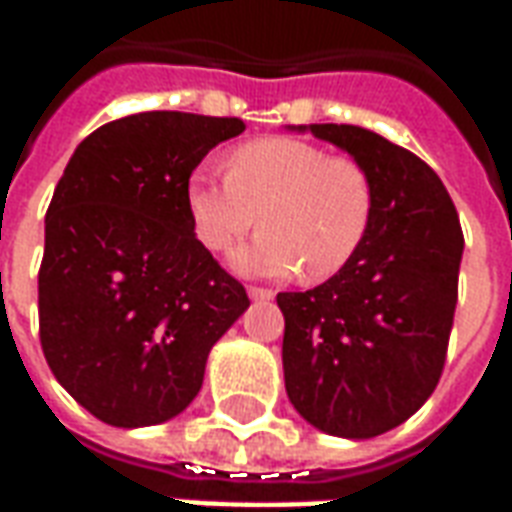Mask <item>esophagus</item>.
I'll use <instances>...</instances> for the list:
<instances>
[{"mask_svg": "<svg viewBox=\"0 0 512 512\" xmlns=\"http://www.w3.org/2000/svg\"><path fill=\"white\" fill-rule=\"evenodd\" d=\"M246 293H249V299H255V301H268V299H274V290H268V288H255V285H249V288H246Z\"/></svg>", "mask_w": 512, "mask_h": 512, "instance_id": "34e87169", "label": "esophagus"}]
</instances>
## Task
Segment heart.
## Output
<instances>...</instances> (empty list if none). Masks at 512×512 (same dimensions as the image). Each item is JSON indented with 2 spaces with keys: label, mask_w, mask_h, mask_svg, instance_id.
I'll use <instances>...</instances> for the list:
<instances>
[{
  "label": "heart",
  "mask_w": 512,
  "mask_h": 512,
  "mask_svg": "<svg viewBox=\"0 0 512 512\" xmlns=\"http://www.w3.org/2000/svg\"><path fill=\"white\" fill-rule=\"evenodd\" d=\"M191 230L222 252L257 222L266 230L233 263L246 274L307 282L340 274L365 244L376 211L373 180L354 156L296 136H263L227 156V178L194 172L186 186Z\"/></svg>",
  "instance_id": "obj_1"
}]
</instances>
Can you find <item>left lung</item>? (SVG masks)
Returning <instances> with one entry per match:
<instances>
[{
  "label": "left lung",
  "mask_w": 512,
  "mask_h": 512,
  "mask_svg": "<svg viewBox=\"0 0 512 512\" xmlns=\"http://www.w3.org/2000/svg\"><path fill=\"white\" fill-rule=\"evenodd\" d=\"M310 134L370 172L376 211L340 274L277 296L285 389L323 433L370 439L406 422L439 384L458 301L461 222L439 175L406 147L359 126L315 123Z\"/></svg>",
  "instance_id": "obj_1"
}]
</instances>
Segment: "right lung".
Instances as JSON below:
<instances>
[{
	"label": "right lung",
	"instance_id": "add662e5",
	"mask_svg": "<svg viewBox=\"0 0 512 512\" xmlns=\"http://www.w3.org/2000/svg\"><path fill=\"white\" fill-rule=\"evenodd\" d=\"M238 117L139 112L76 147L46 211L40 345L93 417L145 428L197 397L213 343L249 307L191 230L186 186Z\"/></svg>",
	"mask_w": 512,
	"mask_h": 512
}]
</instances>
